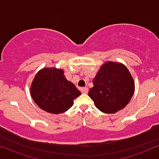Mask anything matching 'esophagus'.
I'll return each instance as SVG.
<instances>
[{
  "label": "esophagus",
  "mask_w": 159,
  "mask_h": 159,
  "mask_svg": "<svg viewBox=\"0 0 159 159\" xmlns=\"http://www.w3.org/2000/svg\"><path fill=\"white\" fill-rule=\"evenodd\" d=\"M81 93H87L88 92V88H81Z\"/></svg>",
  "instance_id": "34e87169"
}]
</instances>
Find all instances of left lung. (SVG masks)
Returning a JSON list of instances; mask_svg holds the SVG:
<instances>
[{"instance_id":"1","label":"left lung","mask_w":159,"mask_h":159,"mask_svg":"<svg viewBox=\"0 0 159 159\" xmlns=\"http://www.w3.org/2000/svg\"><path fill=\"white\" fill-rule=\"evenodd\" d=\"M88 96L96 107L104 113H116L130 102L134 92V81L123 64L107 62L94 78Z\"/></svg>"}]
</instances>
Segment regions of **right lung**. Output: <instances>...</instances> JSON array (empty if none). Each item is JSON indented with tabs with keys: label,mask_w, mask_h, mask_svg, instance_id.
<instances>
[{
	"label": "right lung",
	"mask_w": 159,
	"mask_h": 159,
	"mask_svg": "<svg viewBox=\"0 0 159 159\" xmlns=\"http://www.w3.org/2000/svg\"><path fill=\"white\" fill-rule=\"evenodd\" d=\"M33 100L43 110L52 114L65 112L81 92L66 80L62 69L44 68L36 74L30 88Z\"/></svg>",
	"instance_id": "1"
}]
</instances>
